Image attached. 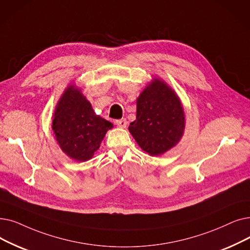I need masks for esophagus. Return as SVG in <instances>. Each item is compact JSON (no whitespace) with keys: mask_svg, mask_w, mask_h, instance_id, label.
Here are the masks:
<instances>
[{"mask_svg":"<svg viewBox=\"0 0 250 250\" xmlns=\"http://www.w3.org/2000/svg\"><path fill=\"white\" fill-rule=\"evenodd\" d=\"M115 124H116L117 126L122 127V128H125V127H126L127 122H126L125 118H122V119H117V121H115Z\"/></svg>","mask_w":250,"mask_h":250,"instance_id":"obj_1","label":"esophagus"}]
</instances>
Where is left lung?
Here are the masks:
<instances>
[{
	"mask_svg": "<svg viewBox=\"0 0 250 250\" xmlns=\"http://www.w3.org/2000/svg\"><path fill=\"white\" fill-rule=\"evenodd\" d=\"M185 112L177 93L159 78H154L137 98L136 121L128 131L138 145L151 156L175 147L185 131Z\"/></svg>",
	"mask_w": 250,
	"mask_h": 250,
	"instance_id": "1",
	"label": "left lung"
}]
</instances>
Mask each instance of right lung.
<instances>
[{"label": "right lung", "instance_id": "obj_1", "mask_svg": "<svg viewBox=\"0 0 250 250\" xmlns=\"http://www.w3.org/2000/svg\"><path fill=\"white\" fill-rule=\"evenodd\" d=\"M113 125L97 115L80 88L70 83L53 114L52 129L60 149L75 161H86L99 149Z\"/></svg>", "mask_w": 250, "mask_h": 250}]
</instances>
